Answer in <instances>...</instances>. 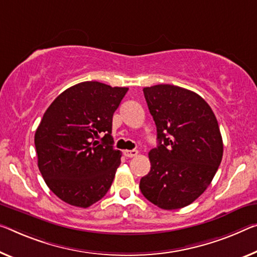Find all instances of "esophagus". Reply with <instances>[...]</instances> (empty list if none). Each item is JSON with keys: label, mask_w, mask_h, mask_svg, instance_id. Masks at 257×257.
Instances as JSON below:
<instances>
[{"label": "esophagus", "mask_w": 257, "mask_h": 257, "mask_svg": "<svg viewBox=\"0 0 257 257\" xmlns=\"http://www.w3.org/2000/svg\"><path fill=\"white\" fill-rule=\"evenodd\" d=\"M123 154H124L125 157H128V159H131V157H136L138 155V151H134V149H133V151H124Z\"/></svg>", "instance_id": "obj_1"}]
</instances>
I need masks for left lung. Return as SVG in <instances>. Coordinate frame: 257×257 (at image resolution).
Here are the masks:
<instances>
[{"label": "left lung", "mask_w": 257, "mask_h": 257, "mask_svg": "<svg viewBox=\"0 0 257 257\" xmlns=\"http://www.w3.org/2000/svg\"><path fill=\"white\" fill-rule=\"evenodd\" d=\"M159 146L149 152L151 171L141 193L164 210L191 204L210 185L223 157L216 116L196 93L175 85L145 87Z\"/></svg>", "instance_id": "1"}]
</instances>
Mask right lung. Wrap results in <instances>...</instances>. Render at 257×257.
I'll return each mask as SVG.
<instances>
[{
  "instance_id": "obj_1",
  "label": "right lung",
  "mask_w": 257,
  "mask_h": 257,
  "mask_svg": "<svg viewBox=\"0 0 257 257\" xmlns=\"http://www.w3.org/2000/svg\"><path fill=\"white\" fill-rule=\"evenodd\" d=\"M127 90L98 81L74 85L55 98L35 131L43 179L71 206L88 208L111 186L121 156L112 147V116Z\"/></svg>"
}]
</instances>
